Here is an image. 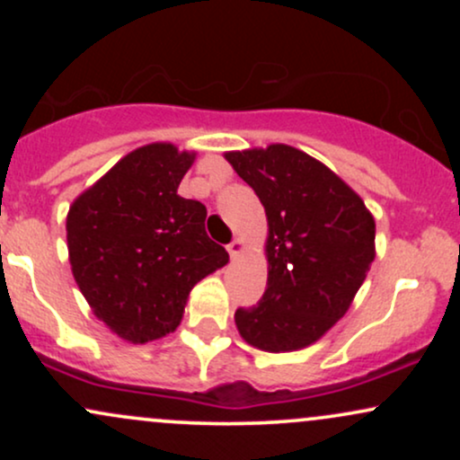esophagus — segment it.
Instances as JSON below:
<instances>
[{
	"label": "esophagus",
	"mask_w": 460,
	"mask_h": 460,
	"mask_svg": "<svg viewBox=\"0 0 460 460\" xmlns=\"http://www.w3.org/2000/svg\"><path fill=\"white\" fill-rule=\"evenodd\" d=\"M226 251H229V255L235 260V257L242 252V240H234L231 244H226Z\"/></svg>",
	"instance_id": "obj_1"
}]
</instances>
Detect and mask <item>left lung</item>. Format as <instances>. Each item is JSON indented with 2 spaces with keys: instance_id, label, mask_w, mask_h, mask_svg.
Masks as SVG:
<instances>
[{
  "instance_id": "obj_1",
  "label": "left lung",
  "mask_w": 460,
  "mask_h": 460,
  "mask_svg": "<svg viewBox=\"0 0 460 460\" xmlns=\"http://www.w3.org/2000/svg\"><path fill=\"white\" fill-rule=\"evenodd\" d=\"M268 216V285L235 311L240 335L268 352L318 341L344 318L374 261L372 214L335 172L288 145L226 153Z\"/></svg>"
}]
</instances>
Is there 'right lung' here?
Segmentation results:
<instances>
[{
    "label": "right lung",
    "instance_id": "obj_1",
    "mask_svg": "<svg viewBox=\"0 0 460 460\" xmlns=\"http://www.w3.org/2000/svg\"><path fill=\"white\" fill-rule=\"evenodd\" d=\"M192 160L164 142L140 146L68 209L73 277L94 315L134 344L175 331L190 289L229 261L205 234V205L177 194Z\"/></svg>",
    "mask_w": 460,
    "mask_h": 460
}]
</instances>
